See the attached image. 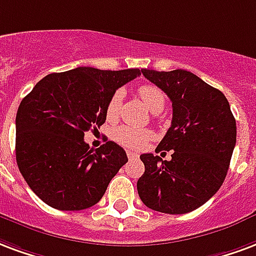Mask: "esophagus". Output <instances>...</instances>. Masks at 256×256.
Wrapping results in <instances>:
<instances>
[{
    "label": "esophagus",
    "mask_w": 256,
    "mask_h": 256,
    "mask_svg": "<svg viewBox=\"0 0 256 256\" xmlns=\"http://www.w3.org/2000/svg\"><path fill=\"white\" fill-rule=\"evenodd\" d=\"M128 160H134V158H138V154L137 153H134L132 152V150H128Z\"/></svg>",
    "instance_id": "obj_1"
}]
</instances>
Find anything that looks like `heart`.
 I'll return each mask as SVG.
<instances>
[{
    "label": "heart",
    "mask_w": 256,
    "mask_h": 256,
    "mask_svg": "<svg viewBox=\"0 0 256 256\" xmlns=\"http://www.w3.org/2000/svg\"><path fill=\"white\" fill-rule=\"evenodd\" d=\"M138 94L142 99L148 108L152 112L157 114L160 112L164 108L166 104V94L158 86L156 85L145 84L141 85L138 88ZM123 94L122 90H116L114 92L112 96L110 98L108 103H107V118L110 120L118 118L119 110H120V104H122ZM114 141H116L119 145L126 148H132V149H141L146 145L150 140L153 138V133L150 130H140V128H133L130 126H119L114 130L112 133Z\"/></svg>",
    "instance_id": "b5f03b06"
}]
</instances>
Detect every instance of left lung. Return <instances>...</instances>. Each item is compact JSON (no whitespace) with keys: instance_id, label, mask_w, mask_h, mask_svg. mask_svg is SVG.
I'll list each match as a JSON object with an SVG mask.
<instances>
[{"instance_id":"8db88e82","label":"left lung","mask_w":256,"mask_h":256,"mask_svg":"<svg viewBox=\"0 0 256 256\" xmlns=\"http://www.w3.org/2000/svg\"><path fill=\"white\" fill-rule=\"evenodd\" d=\"M141 72L171 99V128L156 152H174L170 162L152 153L140 156L145 172L137 182L138 196L149 209L184 214L222 184L236 145V120L224 94L194 73Z\"/></svg>"}]
</instances>
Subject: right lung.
<instances>
[{"label": "right lung", "instance_id": "obj_1", "mask_svg": "<svg viewBox=\"0 0 256 256\" xmlns=\"http://www.w3.org/2000/svg\"><path fill=\"white\" fill-rule=\"evenodd\" d=\"M140 74V69L76 68L46 76L22 100L16 115L17 166L44 204L82 210L102 200L128 156L112 141L92 149L84 133L106 122L110 98Z\"/></svg>", "mask_w": 256, "mask_h": 256}]
</instances>
